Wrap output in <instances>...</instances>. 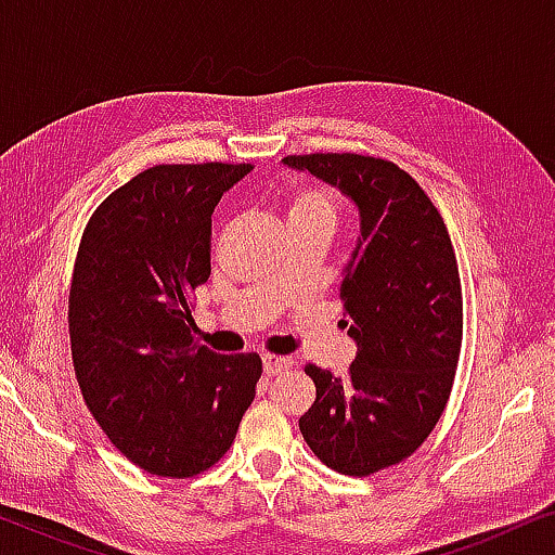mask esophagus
I'll return each mask as SVG.
<instances>
[{
  "label": "esophagus",
  "instance_id": "34e87169",
  "mask_svg": "<svg viewBox=\"0 0 555 555\" xmlns=\"http://www.w3.org/2000/svg\"><path fill=\"white\" fill-rule=\"evenodd\" d=\"M293 366H295V359H291V356H264L262 359V369L268 376H278Z\"/></svg>",
  "mask_w": 555,
  "mask_h": 555
}]
</instances>
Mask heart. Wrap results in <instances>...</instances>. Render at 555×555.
<instances>
[{"mask_svg": "<svg viewBox=\"0 0 555 555\" xmlns=\"http://www.w3.org/2000/svg\"><path fill=\"white\" fill-rule=\"evenodd\" d=\"M338 211H340V202L336 192H331L328 186H318V184L298 186L285 202L287 227L318 224L333 232V227L338 222Z\"/></svg>", "mask_w": 555, "mask_h": 555, "instance_id": "1", "label": "heart"}]
</instances>
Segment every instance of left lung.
Returning <instances> with one entry per match:
<instances>
[{"instance_id":"obj_1","label":"left lung","mask_w":555,"mask_h":555,"mask_svg":"<svg viewBox=\"0 0 555 555\" xmlns=\"http://www.w3.org/2000/svg\"><path fill=\"white\" fill-rule=\"evenodd\" d=\"M356 204L361 234L340 300L359 351L344 378L315 363L300 431L331 469L366 477L420 450L450 399L462 346V287L447 227L397 164L359 154L285 156Z\"/></svg>"}]
</instances>
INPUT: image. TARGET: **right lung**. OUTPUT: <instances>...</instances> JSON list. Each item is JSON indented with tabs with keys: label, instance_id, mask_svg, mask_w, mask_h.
<instances>
[{
	"label": "right lung",
	"instance_id": "right-lung-1",
	"mask_svg": "<svg viewBox=\"0 0 555 555\" xmlns=\"http://www.w3.org/2000/svg\"><path fill=\"white\" fill-rule=\"evenodd\" d=\"M249 171L253 164L151 166L82 232L67 306L75 376L111 442L151 475L209 469L255 399L260 356L196 344L189 306L211 272V211Z\"/></svg>",
	"mask_w": 555,
	"mask_h": 555
}]
</instances>
